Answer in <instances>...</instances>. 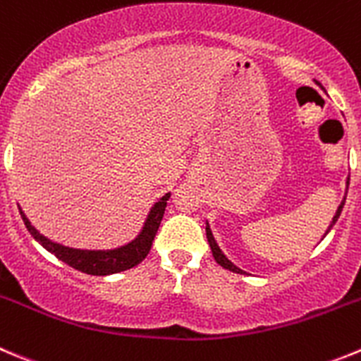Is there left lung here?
<instances>
[{"instance_id": "1", "label": "left lung", "mask_w": 361, "mask_h": 361, "mask_svg": "<svg viewBox=\"0 0 361 361\" xmlns=\"http://www.w3.org/2000/svg\"><path fill=\"white\" fill-rule=\"evenodd\" d=\"M348 187H349V180H348ZM343 203H345V197H343V200H342V203H340L338 210H336V214H335V217H333L331 224H329L328 231L331 230V228H333V224H335V222L338 221V217H340V212H342V208H343ZM328 231H326V235H328ZM326 235H324V237H326ZM207 238H208V244H210V247H212V255H214L215 262H217V264L221 265V267L228 269V271H231V272H237V274H245V272L242 271V269H238L237 265H233V264H231V262L228 260V258L224 257V255H222V251H221V249H219L217 242H215L214 235H212V231H210V226H207Z\"/></svg>"}]
</instances>
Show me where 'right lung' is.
<instances>
[{
  "label": "right lung",
  "instance_id": "add662e5",
  "mask_svg": "<svg viewBox=\"0 0 361 361\" xmlns=\"http://www.w3.org/2000/svg\"><path fill=\"white\" fill-rule=\"evenodd\" d=\"M169 197L171 194H165L158 203H154L149 215H147L146 222H144V228L142 231H140L139 237L135 238V240H131L130 244L123 245V247L112 249V251H82V249H73L66 247V245L55 244V242L42 237V235L30 224V221L26 219V215L23 214V210L19 212H21L25 226L28 228L32 237L35 238L42 247H46L49 252H53L59 260L66 262L67 265H71V267L76 269V271L80 272H85V274L109 276L121 271H128V269L139 265L140 262L147 257L151 244H153L154 240V235H157L158 231V226H160L161 217H164V212L165 207H167Z\"/></svg>",
  "mask_w": 361,
  "mask_h": 361
}]
</instances>
